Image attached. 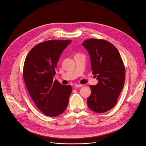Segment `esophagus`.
I'll return each mask as SVG.
<instances>
[{
	"label": "esophagus",
	"mask_w": 146,
	"mask_h": 146,
	"mask_svg": "<svg viewBox=\"0 0 146 146\" xmlns=\"http://www.w3.org/2000/svg\"><path fill=\"white\" fill-rule=\"evenodd\" d=\"M82 86H83V85H81V84H75L74 85L75 88H80Z\"/></svg>",
	"instance_id": "esophagus-1"
}]
</instances>
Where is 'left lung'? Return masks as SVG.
<instances>
[{"label":"left lung","instance_id":"1","mask_svg":"<svg viewBox=\"0 0 146 146\" xmlns=\"http://www.w3.org/2000/svg\"><path fill=\"white\" fill-rule=\"evenodd\" d=\"M90 54L92 74L98 82L90 85L91 96L87 99L89 108L97 113L111 109L123 88L125 69L118 50L110 42L90 39L82 43Z\"/></svg>","mask_w":146,"mask_h":146}]
</instances>
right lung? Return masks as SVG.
Listing matches in <instances>:
<instances>
[{
    "label": "right lung",
    "mask_w": 146,
    "mask_h": 146,
    "mask_svg": "<svg viewBox=\"0 0 146 146\" xmlns=\"http://www.w3.org/2000/svg\"><path fill=\"white\" fill-rule=\"evenodd\" d=\"M71 40H50L37 44L25 60L23 78L30 97L43 114L57 116L64 112L72 92L71 85L54 80L60 56Z\"/></svg>",
    "instance_id": "add662e5"
}]
</instances>
